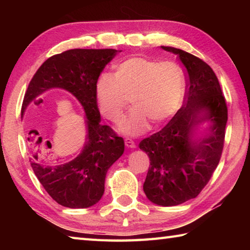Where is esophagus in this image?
<instances>
[{"label":"esophagus","mask_w":250,"mask_h":250,"mask_svg":"<svg viewBox=\"0 0 250 250\" xmlns=\"http://www.w3.org/2000/svg\"><path fill=\"white\" fill-rule=\"evenodd\" d=\"M125 145L126 147H130V149H134V147H135L134 141L132 140V139H130V138H125Z\"/></svg>","instance_id":"1"}]
</instances>
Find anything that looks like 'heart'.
Here are the masks:
<instances>
[{"label": "heart", "instance_id": "heart-1", "mask_svg": "<svg viewBox=\"0 0 250 250\" xmlns=\"http://www.w3.org/2000/svg\"><path fill=\"white\" fill-rule=\"evenodd\" d=\"M185 92L181 67L147 57H132L118 64L113 76L101 75L96 83V101L101 115L117 124L131 98L133 108L119 125L124 134L138 135L161 125L180 109Z\"/></svg>", "mask_w": 250, "mask_h": 250}]
</instances>
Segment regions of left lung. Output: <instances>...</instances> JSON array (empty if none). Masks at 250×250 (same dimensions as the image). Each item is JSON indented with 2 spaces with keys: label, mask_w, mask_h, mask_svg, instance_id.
<instances>
[{
  "label": "left lung",
  "mask_w": 250,
  "mask_h": 250,
  "mask_svg": "<svg viewBox=\"0 0 250 250\" xmlns=\"http://www.w3.org/2000/svg\"><path fill=\"white\" fill-rule=\"evenodd\" d=\"M161 47L177 55L185 66V100L170 122L139 146L150 159L143 184L146 197L161 206H175L195 198L217 167L225 140L227 104L216 75L204 61L179 48ZM205 121H211L209 131L197 138V125Z\"/></svg>",
  "instance_id": "left-lung-1"
}]
</instances>
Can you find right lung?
Instances as JSON below:
<instances>
[{
    "instance_id": "1",
    "label": "right lung",
    "mask_w": 250,
    "mask_h": 250,
    "mask_svg": "<svg viewBox=\"0 0 250 250\" xmlns=\"http://www.w3.org/2000/svg\"><path fill=\"white\" fill-rule=\"evenodd\" d=\"M120 50L69 49L54 55L43 62L25 92L22 115L27 105L44 91L62 88L69 91L82 104L86 113L87 139L77 158L62 163L34 154L29 162L37 179L50 197L62 206L86 208L100 201L104 192V180L109 167L125 151V141L109 125L100 124L96 101V83L105 65ZM47 147H52L48 141Z\"/></svg>"
}]
</instances>
